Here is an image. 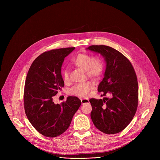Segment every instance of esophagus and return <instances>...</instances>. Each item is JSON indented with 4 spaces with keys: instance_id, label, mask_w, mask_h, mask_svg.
I'll return each instance as SVG.
<instances>
[{
    "instance_id": "1",
    "label": "esophagus",
    "mask_w": 160,
    "mask_h": 160,
    "mask_svg": "<svg viewBox=\"0 0 160 160\" xmlns=\"http://www.w3.org/2000/svg\"><path fill=\"white\" fill-rule=\"evenodd\" d=\"M81 102H82V104H83L85 103H88L89 102V100L88 99H81Z\"/></svg>"
}]
</instances>
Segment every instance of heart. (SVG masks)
I'll list each match as a JSON object with an SVG mask.
<instances>
[{
  "instance_id": "1",
  "label": "heart",
  "mask_w": 160,
  "mask_h": 160,
  "mask_svg": "<svg viewBox=\"0 0 160 160\" xmlns=\"http://www.w3.org/2000/svg\"><path fill=\"white\" fill-rule=\"evenodd\" d=\"M76 66L85 70L87 75L91 77H99L103 70V64L101 60L98 57H92L86 53L78 54L72 61ZM62 77L64 82L69 81V72L68 69L62 71ZM94 87V83L87 81L75 85L70 89V93L79 97L87 96L90 91Z\"/></svg>"
}]
</instances>
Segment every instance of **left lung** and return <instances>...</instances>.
<instances>
[{"instance_id": "1", "label": "left lung", "mask_w": 160, "mask_h": 160, "mask_svg": "<svg viewBox=\"0 0 160 160\" xmlns=\"http://www.w3.org/2000/svg\"><path fill=\"white\" fill-rule=\"evenodd\" d=\"M87 49L100 53L106 62L104 78L98 86L103 99H90V117L95 127L106 134L119 133L133 119L138 106V82L130 61L107 45H91Z\"/></svg>"}]
</instances>
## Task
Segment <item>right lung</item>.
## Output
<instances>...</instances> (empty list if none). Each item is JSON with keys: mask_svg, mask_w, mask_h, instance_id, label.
<instances>
[{"mask_svg": "<svg viewBox=\"0 0 160 160\" xmlns=\"http://www.w3.org/2000/svg\"><path fill=\"white\" fill-rule=\"evenodd\" d=\"M75 48L46 51L32 64L25 84L24 108L33 127L42 135L55 138L70 127L75 113L82 102L75 96H69L65 102L55 104L56 96L64 83L61 66L65 57Z\"/></svg>", "mask_w": 160, "mask_h": 160, "instance_id": "right-lung-1", "label": "right lung"}]
</instances>
